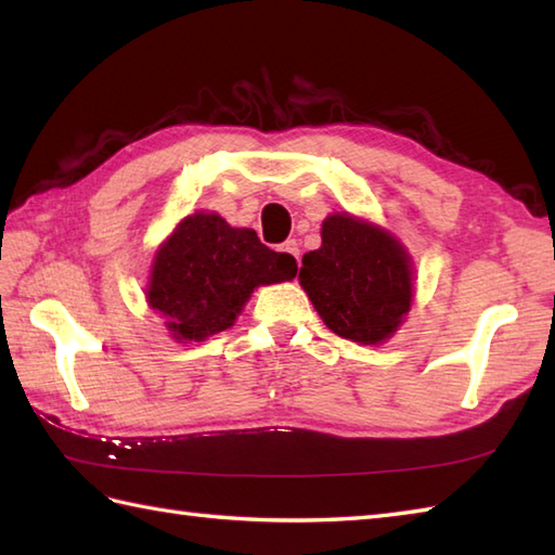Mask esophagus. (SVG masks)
I'll use <instances>...</instances> for the list:
<instances>
[{
    "label": "esophagus",
    "mask_w": 555,
    "mask_h": 555,
    "mask_svg": "<svg viewBox=\"0 0 555 555\" xmlns=\"http://www.w3.org/2000/svg\"><path fill=\"white\" fill-rule=\"evenodd\" d=\"M279 253H286L288 257L296 259L298 267H300V247H298V243H296V241H286L284 245L279 247Z\"/></svg>",
    "instance_id": "esophagus-1"
}]
</instances>
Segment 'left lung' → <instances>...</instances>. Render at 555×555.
<instances>
[{
  "label": "left lung",
  "mask_w": 555,
  "mask_h": 555,
  "mask_svg": "<svg viewBox=\"0 0 555 555\" xmlns=\"http://www.w3.org/2000/svg\"><path fill=\"white\" fill-rule=\"evenodd\" d=\"M298 279L324 324L356 344H384L410 312L412 262L405 247L348 211L324 219L322 247L302 257Z\"/></svg>",
  "instance_id": "left-lung-1"
}]
</instances>
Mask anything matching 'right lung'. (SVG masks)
Listing matches in <instances>:
<instances>
[{
	"label": "right lung",
	"mask_w": 555,
	"mask_h": 555,
	"mask_svg": "<svg viewBox=\"0 0 555 555\" xmlns=\"http://www.w3.org/2000/svg\"><path fill=\"white\" fill-rule=\"evenodd\" d=\"M296 271V259L269 250L253 229L195 211L159 245L147 302L176 340H205L233 326L257 286L291 281Z\"/></svg>",
	"instance_id": "right-lung-1"
}]
</instances>
